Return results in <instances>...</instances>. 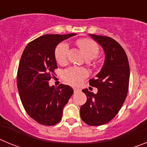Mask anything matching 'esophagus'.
I'll use <instances>...</instances> for the list:
<instances>
[{
    "label": "esophagus",
    "instance_id": "obj_1",
    "mask_svg": "<svg viewBox=\"0 0 147 147\" xmlns=\"http://www.w3.org/2000/svg\"><path fill=\"white\" fill-rule=\"evenodd\" d=\"M74 93H78V92L80 91V89H79V88H74Z\"/></svg>",
    "mask_w": 147,
    "mask_h": 147
}]
</instances>
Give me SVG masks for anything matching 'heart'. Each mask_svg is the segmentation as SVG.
Segmentation results:
<instances>
[{"label": "heart", "instance_id": "heart-1", "mask_svg": "<svg viewBox=\"0 0 147 147\" xmlns=\"http://www.w3.org/2000/svg\"><path fill=\"white\" fill-rule=\"evenodd\" d=\"M76 45L80 47L87 59H92L96 57L100 52L99 47L94 41L88 38H82L76 40ZM68 54V45L62 42L55 49V59L60 65L65 64L67 61ZM87 76V72L83 68L71 67L66 70L63 74V78L68 84L76 85Z\"/></svg>", "mask_w": 147, "mask_h": 147}]
</instances>
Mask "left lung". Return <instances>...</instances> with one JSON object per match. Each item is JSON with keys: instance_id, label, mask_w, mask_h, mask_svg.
Returning a JSON list of instances; mask_svg holds the SVG:
<instances>
[{"instance_id": "obj_1", "label": "left lung", "mask_w": 147, "mask_h": 147, "mask_svg": "<svg viewBox=\"0 0 147 147\" xmlns=\"http://www.w3.org/2000/svg\"><path fill=\"white\" fill-rule=\"evenodd\" d=\"M101 45L105 54L102 70L90 85L98 89L94 94L88 89L82 92L87 102L80 107L83 121L90 126H100L112 120L119 112L127 97L129 82V65L121 45L111 37L90 34Z\"/></svg>"}]
</instances>
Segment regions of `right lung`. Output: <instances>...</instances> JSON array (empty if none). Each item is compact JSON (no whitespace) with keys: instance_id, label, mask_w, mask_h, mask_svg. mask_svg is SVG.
Here are the masks:
<instances>
[{"instance_id":"right-lung-1","label":"right lung","mask_w":147,"mask_h":147,"mask_svg":"<svg viewBox=\"0 0 147 147\" xmlns=\"http://www.w3.org/2000/svg\"><path fill=\"white\" fill-rule=\"evenodd\" d=\"M76 35L45 34L30 42L18 66L17 85L23 106L39 124L52 126L60 121L62 110L74 90L60 84L50 87L49 81L57 68L54 51L60 42Z\"/></svg>"}]
</instances>
